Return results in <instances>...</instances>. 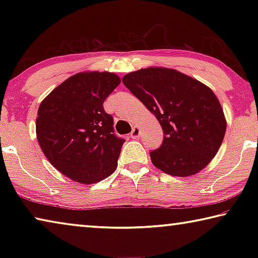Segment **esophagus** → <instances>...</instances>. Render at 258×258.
<instances>
[{"instance_id":"34e87169","label":"esophagus","mask_w":258,"mask_h":258,"mask_svg":"<svg viewBox=\"0 0 258 258\" xmlns=\"http://www.w3.org/2000/svg\"><path fill=\"white\" fill-rule=\"evenodd\" d=\"M140 132H141V130H140L139 126H134L132 132H131V138L138 139L140 137Z\"/></svg>"}]
</instances>
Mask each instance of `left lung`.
Masks as SVG:
<instances>
[{
  "label": "left lung",
  "instance_id": "left-lung-1",
  "mask_svg": "<svg viewBox=\"0 0 258 258\" xmlns=\"http://www.w3.org/2000/svg\"><path fill=\"white\" fill-rule=\"evenodd\" d=\"M123 83L163 128V143L150 151L157 168L184 177L211 163L224 139L226 121L208 86L175 69L158 67L130 73Z\"/></svg>",
  "mask_w": 258,
  "mask_h": 258
}]
</instances>
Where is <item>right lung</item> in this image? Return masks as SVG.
I'll list each match as a JSON object with an SVG mask.
<instances>
[{"label": "right lung", "instance_id": "1", "mask_svg": "<svg viewBox=\"0 0 258 258\" xmlns=\"http://www.w3.org/2000/svg\"><path fill=\"white\" fill-rule=\"evenodd\" d=\"M120 78L112 73H78L56 86L37 111L36 135L47 160L82 184L108 177L117 167L124 139L113 132L103 102Z\"/></svg>", "mask_w": 258, "mask_h": 258}]
</instances>
